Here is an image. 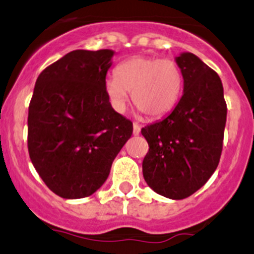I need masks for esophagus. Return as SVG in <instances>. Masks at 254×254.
Wrapping results in <instances>:
<instances>
[{
	"mask_svg": "<svg viewBox=\"0 0 254 254\" xmlns=\"http://www.w3.org/2000/svg\"><path fill=\"white\" fill-rule=\"evenodd\" d=\"M139 133H140V125L133 124V134L139 135Z\"/></svg>",
	"mask_w": 254,
	"mask_h": 254,
	"instance_id": "34e87169",
	"label": "esophagus"
}]
</instances>
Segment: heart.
Returning <instances> with one entry per match:
<instances>
[{
	"instance_id": "heart-1",
	"label": "heart",
	"mask_w": 254,
	"mask_h": 254,
	"mask_svg": "<svg viewBox=\"0 0 254 254\" xmlns=\"http://www.w3.org/2000/svg\"><path fill=\"white\" fill-rule=\"evenodd\" d=\"M184 87L181 68L174 60L135 56L120 64L116 76L105 80V93L114 109H126L128 92L133 104L149 119L168 115L180 99Z\"/></svg>"
}]
</instances>
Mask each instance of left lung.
I'll list each match as a JSON object with an SVG mask.
<instances>
[{
  "label": "left lung",
  "instance_id": "8db88e82",
  "mask_svg": "<svg viewBox=\"0 0 254 254\" xmlns=\"http://www.w3.org/2000/svg\"><path fill=\"white\" fill-rule=\"evenodd\" d=\"M175 62L184 75V93L167 118L141 129L149 144L142 175L156 193L180 200L196 192L217 168L227 121L218 74L192 53Z\"/></svg>",
  "mask_w": 254,
  "mask_h": 254
}]
</instances>
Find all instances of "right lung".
<instances>
[{"instance_id": "obj_1", "label": "right lung", "mask_w": 254, "mask_h": 254, "mask_svg": "<svg viewBox=\"0 0 254 254\" xmlns=\"http://www.w3.org/2000/svg\"><path fill=\"white\" fill-rule=\"evenodd\" d=\"M114 54L70 51L37 78L28 107V153L45 185L64 199L93 194L132 135V122L113 109L105 93Z\"/></svg>"}]
</instances>
